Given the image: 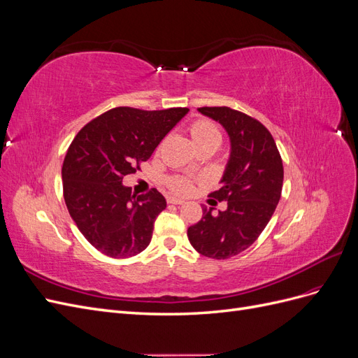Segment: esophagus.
Here are the masks:
<instances>
[{"label":"esophagus","instance_id":"esophagus-1","mask_svg":"<svg viewBox=\"0 0 358 358\" xmlns=\"http://www.w3.org/2000/svg\"><path fill=\"white\" fill-rule=\"evenodd\" d=\"M167 203H170V204H183L185 201H183L182 199H178V197H167Z\"/></svg>","mask_w":358,"mask_h":358}]
</instances>
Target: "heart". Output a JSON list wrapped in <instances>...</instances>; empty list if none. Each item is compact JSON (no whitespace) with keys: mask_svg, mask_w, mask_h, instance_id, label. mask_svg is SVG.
<instances>
[{"mask_svg":"<svg viewBox=\"0 0 358 358\" xmlns=\"http://www.w3.org/2000/svg\"><path fill=\"white\" fill-rule=\"evenodd\" d=\"M188 131L194 145L199 149L204 146L218 148L221 143V133L218 127L212 121H208V119H197V121H194L189 125ZM170 188L178 194H188L191 191V180L187 178H175L170 182Z\"/></svg>","mask_w":358,"mask_h":358,"instance_id":"b5f03b06","label":"heart"}]
</instances>
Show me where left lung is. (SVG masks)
I'll list each match as a JSON object with an SVG mask.
<instances>
[{
  "label": "left lung",
  "instance_id": "left-lung-1",
  "mask_svg": "<svg viewBox=\"0 0 358 358\" xmlns=\"http://www.w3.org/2000/svg\"><path fill=\"white\" fill-rule=\"evenodd\" d=\"M199 112L225 128L231 150L222 187L209 194L227 201V209L212 215V208H204L201 220L188 229V239L199 254L227 259L243 252L266 229L282 192L284 166L272 134L257 119L225 106Z\"/></svg>",
  "mask_w": 358,
  "mask_h": 358
}]
</instances>
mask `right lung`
Wrapping results in <instances>:
<instances>
[{"instance_id": "1", "label": "right lung", "mask_w": 358, "mask_h": 358, "mask_svg": "<svg viewBox=\"0 0 358 358\" xmlns=\"http://www.w3.org/2000/svg\"><path fill=\"white\" fill-rule=\"evenodd\" d=\"M188 112L115 107L73 138L62 164L64 200L85 239L104 255L128 258L150 243L166 199L155 188L136 199L122 179L140 170Z\"/></svg>"}]
</instances>
